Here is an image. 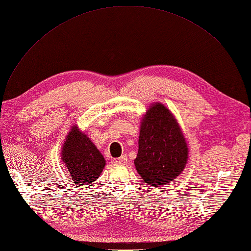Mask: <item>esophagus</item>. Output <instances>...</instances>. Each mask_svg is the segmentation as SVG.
<instances>
[{
    "label": "esophagus",
    "mask_w": 251,
    "mask_h": 251,
    "mask_svg": "<svg viewBox=\"0 0 251 251\" xmlns=\"http://www.w3.org/2000/svg\"><path fill=\"white\" fill-rule=\"evenodd\" d=\"M127 160H128V157H127L126 154H124V155H122L121 157H119V158L116 159L115 163H116V164H125V163L127 162Z\"/></svg>",
    "instance_id": "1"
}]
</instances>
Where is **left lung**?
Wrapping results in <instances>:
<instances>
[{
	"instance_id": "8db88e82",
	"label": "left lung",
	"mask_w": 251,
	"mask_h": 251,
	"mask_svg": "<svg viewBox=\"0 0 251 251\" xmlns=\"http://www.w3.org/2000/svg\"><path fill=\"white\" fill-rule=\"evenodd\" d=\"M138 144L134 163L148 185L158 187L169 183L187 163L184 136L171 112L160 103L154 104L144 116Z\"/></svg>"
}]
</instances>
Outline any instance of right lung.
<instances>
[{"label":"right lung","mask_w":251,"mask_h":251,"mask_svg":"<svg viewBox=\"0 0 251 251\" xmlns=\"http://www.w3.org/2000/svg\"><path fill=\"white\" fill-rule=\"evenodd\" d=\"M62 160L75 184L88 185L103 171L105 159L87 136L73 126L62 150Z\"/></svg>","instance_id":"obj_1"}]
</instances>
